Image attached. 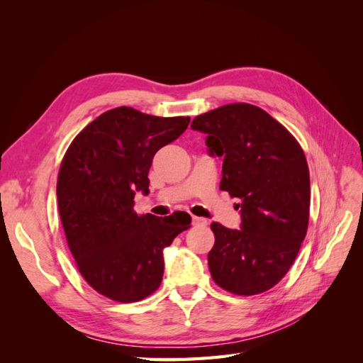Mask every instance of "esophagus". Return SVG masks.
<instances>
[{"instance_id": "34e87169", "label": "esophagus", "mask_w": 363, "mask_h": 363, "mask_svg": "<svg viewBox=\"0 0 363 363\" xmlns=\"http://www.w3.org/2000/svg\"><path fill=\"white\" fill-rule=\"evenodd\" d=\"M192 223H194V225H206L207 224V221H206L204 218L195 216V215H192Z\"/></svg>"}]
</instances>
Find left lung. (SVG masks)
Listing matches in <instances>:
<instances>
[{
    "label": "left lung",
    "instance_id": "obj_1",
    "mask_svg": "<svg viewBox=\"0 0 363 363\" xmlns=\"http://www.w3.org/2000/svg\"><path fill=\"white\" fill-rule=\"evenodd\" d=\"M211 156L223 157L219 188L240 199L239 230L212 223L208 269L236 295L271 289L289 271L309 224L311 179L296 139L260 107L233 103L196 116Z\"/></svg>",
    "mask_w": 363,
    "mask_h": 363
}]
</instances>
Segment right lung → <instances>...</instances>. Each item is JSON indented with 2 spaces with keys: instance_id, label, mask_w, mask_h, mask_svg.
Segmentation results:
<instances>
[{
  "instance_id": "1",
  "label": "right lung",
  "mask_w": 363,
  "mask_h": 363,
  "mask_svg": "<svg viewBox=\"0 0 363 363\" xmlns=\"http://www.w3.org/2000/svg\"><path fill=\"white\" fill-rule=\"evenodd\" d=\"M189 121L116 107L86 125L62 160L57 203L68 247L84 280L107 298L133 303L155 292L163 248L189 228L186 212L159 218L133 208L136 192H150L152 157Z\"/></svg>"
}]
</instances>
